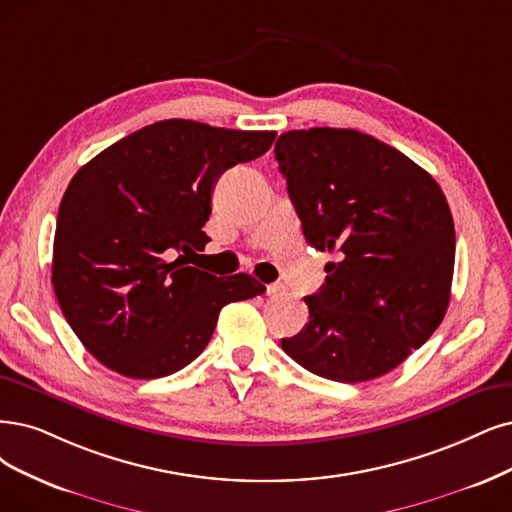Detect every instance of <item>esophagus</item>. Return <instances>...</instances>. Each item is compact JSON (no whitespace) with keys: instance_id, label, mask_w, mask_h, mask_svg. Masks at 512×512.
<instances>
[{"instance_id":"1","label":"esophagus","mask_w":512,"mask_h":512,"mask_svg":"<svg viewBox=\"0 0 512 512\" xmlns=\"http://www.w3.org/2000/svg\"><path fill=\"white\" fill-rule=\"evenodd\" d=\"M266 295H270V297L285 295V287H282V285H268L266 287Z\"/></svg>"}]
</instances>
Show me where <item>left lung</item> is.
I'll use <instances>...</instances> for the list:
<instances>
[{"instance_id": "8db88e82", "label": "left lung", "mask_w": 512, "mask_h": 512, "mask_svg": "<svg viewBox=\"0 0 512 512\" xmlns=\"http://www.w3.org/2000/svg\"><path fill=\"white\" fill-rule=\"evenodd\" d=\"M274 154L308 244L339 253L304 299L310 323L282 350L333 382L375 380L447 312L456 259L447 198L399 149L352 128L289 130Z\"/></svg>"}]
</instances>
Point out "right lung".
Returning <instances> with one entry per match:
<instances>
[{"instance_id": "add662e5", "label": "right lung", "mask_w": 512, "mask_h": 512, "mask_svg": "<svg viewBox=\"0 0 512 512\" xmlns=\"http://www.w3.org/2000/svg\"><path fill=\"white\" fill-rule=\"evenodd\" d=\"M274 139V130L162 120L73 175L56 217L52 285L99 363L135 380L175 373L211 342L223 306L266 291L249 274L217 278L187 263L208 242L217 179Z\"/></svg>"}]
</instances>
